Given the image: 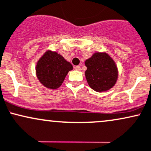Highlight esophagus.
Instances as JSON below:
<instances>
[{"instance_id": "obj_1", "label": "esophagus", "mask_w": 151, "mask_h": 151, "mask_svg": "<svg viewBox=\"0 0 151 151\" xmlns=\"http://www.w3.org/2000/svg\"><path fill=\"white\" fill-rule=\"evenodd\" d=\"M74 68H75L76 70H81V66H80V65H76V66H74Z\"/></svg>"}]
</instances>
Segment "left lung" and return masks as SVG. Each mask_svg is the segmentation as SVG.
Listing matches in <instances>:
<instances>
[{"label":"left lung","mask_w":151,"mask_h":151,"mask_svg":"<svg viewBox=\"0 0 151 151\" xmlns=\"http://www.w3.org/2000/svg\"><path fill=\"white\" fill-rule=\"evenodd\" d=\"M86 78L90 87L98 92L109 90L116 83L118 70L115 63L106 53H95L86 63Z\"/></svg>","instance_id":"8db88e82"}]
</instances>
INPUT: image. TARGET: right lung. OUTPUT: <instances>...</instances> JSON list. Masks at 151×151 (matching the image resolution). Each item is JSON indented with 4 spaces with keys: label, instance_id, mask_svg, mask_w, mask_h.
<instances>
[{
    "label": "right lung",
    "instance_id": "obj_1",
    "mask_svg": "<svg viewBox=\"0 0 151 151\" xmlns=\"http://www.w3.org/2000/svg\"><path fill=\"white\" fill-rule=\"evenodd\" d=\"M72 65L55 52L47 51L36 65V75L43 86L50 89L61 86Z\"/></svg>",
    "mask_w": 151,
    "mask_h": 151
}]
</instances>
